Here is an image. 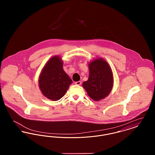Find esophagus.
Instances as JSON below:
<instances>
[{"instance_id": "obj_1", "label": "esophagus", "mask_w": 155, "mask_h": 155, "mask_svg": "<svg viewBox=\"0 0 155 155\" xmlns=\"http://www.w3.org/2000/svg\"><path fill=\"white\" fill-rule=\"evenodd\" d=\"M81 84H82L81 81H77V82H75V84L77 85H81Z\"/></svg>"}]
</instances>
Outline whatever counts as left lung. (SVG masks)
<instances>
[{
  "label": "left lung",
  "mask_w": 155,
  "mask_h": 155,
  "mask_svg": "<svg viewBox=\"0 0 155 155\" xmlns=\"http://www.w3.org/2000/svg\"><path fill=\"white\" fill-rule=\"evenodd\" d=\"M88 67V79L83 82L82 87L92 99L99 101L108 96L112 90L113 72L109 63L101 58L91 61Z\"/></svg>",
  "instance_id": "left-lung-1"
}]
</instances>
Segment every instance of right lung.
<instances>
[{"mask_svg":"<svg viewBox=\"0 0 155 155\" xmlns=\"http://www.w3.org/2000/svg\"><path fill=\"white\" fill-rule=\"evenodd\" d=\"M63 66V61L60 56H54L45 64L39 76L38 84L42 94L53 101L64 96L73 82Z\"/></svg>","mask_w":155,"mask_h":155,"instance_id":"1","label":"right lung"}]
</instances>
